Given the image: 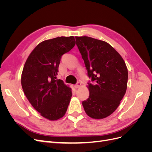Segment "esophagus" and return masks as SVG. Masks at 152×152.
I'll return each mask as SVG.
<instances>
[{
	"label": "esophagus",
	"instance_id": "1",
	"mask_svg": "<svg viewBox=\"0 0 152 152\" xmlns=\"http://www.w3.org/2000/svg\"><path fill=\"white\" fill-rule=\"evenodd\" d=\"M81 86V83L80 82H77V83L75 85V88H79V87H80Z\"/></svg>",
	"mask_w": 152,
	"mask_h": 152
}]
</instances>
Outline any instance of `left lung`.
<instances>
[{
	"instance_id": "obj_1",
	"label": "left lung",
	"mask_w": 152,
	"mask_h": 152,
	"mask_svg": "<svg viewBox=\"0 0 152 152\" xmlns=\"http://www.w3.org/2000/svg\"><path fill=\"white\" fill-rule=\"evenodd\" d=\"M76 44L84 59L89 96L82 102L86 113L101 119L115 112L125 95L128 71L123 58L109 44L89 37H75Z\"/></svg>"
}]
</instances>
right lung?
<instances>
[{"label":"right lung","mask_w":152,"mask_h":152,"mask_svg":"<svg viewBox=\"0 0 152 152\" xmlns=\"http://www.w3.org/2000/svg\"><path fill=\"white\" fill-rule=\"evenodd\" d=\"M75 45L73 36L44 40L32 50L23 69L21 86L26 97L49 120L63 117L70 103L72 89L56 76L62 55Z\"/></svg>","instance_id":"add662e5"}]
</instances>
